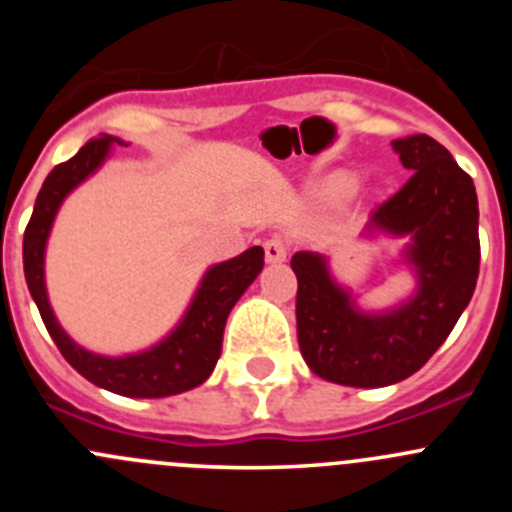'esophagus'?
Returning a JSON list of instances; mask_svg holds the SVG:
<instances>
[{
	"label": "esophagus",
	"instance_id": "esophagus-1",
	"mask_svg": "<svg viewBox=\"0 0 512 512\" xmlns=\"http://www.w3.org/2000/svg\"><path fill=\"white\" fill-rule=\"evenodd\" d=\"M289 255V240L282 235H272L265 242V257L267 262H285Z\"/></svg>",
	"mask_w": 512,
	"mask_h": 512
}]
</instances>
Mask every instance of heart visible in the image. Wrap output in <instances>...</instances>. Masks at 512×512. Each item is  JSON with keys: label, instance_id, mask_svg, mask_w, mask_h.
Here are the masks:
<instances>
[{"label": "heart", "instance_id": "obj_1", "mask_svg": "<svg viewBox=\"0 0 512 512\" xmlns=\"http://www.w3.org/2000/svg\"><path fill=\"white\" fill-rule=\"evenodd\" d=\"M354 178L344 170H334V173H327L317 183V195L322 200H342L352 193Z\"/></svg>", "mask_w": 512, "mask_h": 512}]
</instances>
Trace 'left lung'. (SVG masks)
Instances as JSON below:
<instances>
[{"instance_id": "8db88e82", "label": "left lung", "mask_w": 512, "mask_h": 512, "mask_svg": "<svg viewBox=\"0 0 512 512\" xmlns=\"http://www.w3.org/2000/svg\"><path fill=\"white\" fill-rule=\"evenodd\" d=\"M391 146L414 175L374 210L369 232L411 235L404 257L416 272L414 297L389 312H361L322 255L292 257L299 352L317 376L359 389L409 379L431 359L471 302L480 267L471 175L426 133Z\"/></svg>"}]
</instances>
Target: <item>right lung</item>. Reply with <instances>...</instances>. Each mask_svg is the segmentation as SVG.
Masks as SVG:
<instances>
[{"instance_id": "add662e5", "label": "right lung", "mask_w": 512, "mask_h": 512, "mask_svg": "<svg viewBox=\"0 0 512 512\" xmlns=\"http://www.w3.org/2000/svg\"><path fill=\"white\" fill-rule=\"evenodd\" d=\"M113 143L123 146L113 136L94 138L74 158L59 163L46 175L36 195L32 220L24 230V277L51 339L81 376L113 394L131 399H163L195 389L213 374L223 349L227 314L262 272L265 250L255 245L232 260L210 267L185 317L156 347L128 356H101L79 347L51 312L44 285V252L64 198L101 168Z\"/></svg>"}]
</instances>
